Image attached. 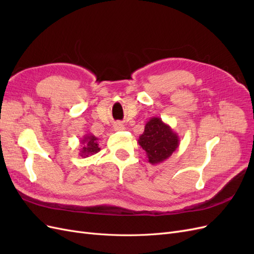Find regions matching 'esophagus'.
Returning a JSON list of instances; mask_svg holds the SVG:
<instances>
[{"instance_id": "34e87169", "label": "esophagus", "mask_w": 254, "mask_h": 254, "mask_svg": "<svg viewBox=\"0 0 254 254\" xmlns=\"http://www.w3.org/2000/svg\"><path fill=\"white\" fill-rule=\"evenodd\" d=\"M113 128H114V130H117V131H120V130L125 129V126L123 125V123L117 122V123H115V124L113 125Z\"/></svg>"}]
</instances>
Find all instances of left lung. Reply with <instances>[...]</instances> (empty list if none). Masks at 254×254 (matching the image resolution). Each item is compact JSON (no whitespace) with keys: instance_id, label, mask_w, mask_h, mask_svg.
<instances>
[{"instance_id":"8db88e82","label":"left lung","mask_w":254,"mask_h":254,"mask_svg":"<svg viewBox=\"0 0 254 254\" xmlns=\"http://www.w3.org/2000/svg\"><path fill=\"white\" fill-rule=\"evenodd\" d=\"M179 135L158 117L151 118L145 125L137 143L145 150L148 162L160 164L170 158L179 146Z\"/></svg>"}]
</instances>
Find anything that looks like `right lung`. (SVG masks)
<instances>
[{
  "instance_id": "obj_1",
  "label": "right lung",
  "mask_w": 254,
  "mask_h": 254,
  "mask_svg": "<svg viewBox=\"0 0 254 254\" xmlns=\"http://www.w3.org/2000/svg\"><path fill=\"white\" fill-rule=\"evenodd\" d=\"M97 141H98L97 137L92 133L83 135L82 140H80L81 148L79 151V156L82 158H87L89 156L97 153L99 150H101V148L98 147Z\"/></svg>"
}]
</instances>
